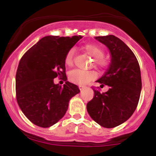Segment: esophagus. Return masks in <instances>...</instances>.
Listing matches in <instances>:
<instances>
[{"mask_svg":"<svg viewBox=\"0 0 156 156\" xmlns=\"http://www.w3.org/2000/svg\"><path fill=\"white\" fill-rule=\"evenodd\" d=\"M84 87H84V86H83V85H78V88H79L80 90H82V89H84Z\"/></svg>","mask_w":156,"mask_h":156,"instance_id":"esophagus-1","label":"esophagus"}]
</instances>
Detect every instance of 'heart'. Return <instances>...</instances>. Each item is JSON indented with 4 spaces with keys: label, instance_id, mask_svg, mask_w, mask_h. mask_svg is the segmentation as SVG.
<instances>
[{
    "label": "heart",
    "instance_id": "obj_1",
    "mask_svg": "<svg viewBox=\"0 0 156 156\" xmlns=\"http://www.w3.org/2000/svg\"><path fill=\"white\" fill-rule=\"evenodd\" d=\"M83 50L92 57H94L95 64L101 69L107 68L109 61L107 58L103 56L104 50L100 45L94 43L86 44L82 47ZM73 57H74V50H69L65 56L66 66H72L73 65ZM97 76V73L94 70H81V69H75L70 71L68 75L69 80L75 84H85L89 81H92Z\"/></svg>",
    "mask_w": 156,
    "mask_h": 156
}]
</instances>
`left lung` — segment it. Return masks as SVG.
Returning a JSON list of instances; mask_svg holds the SVG:
<instances>
[{
  "label": "left lung",
  "instance_id": "1",
  "mask_svg": "<svg viewBox=\"0 0 156 156\" xmlns=\"http://www.w3.org/2000/svg\"><path fill=\"white\" fill-rule=\"evenodd\" d=\"M97 40L109 49L111 63L97 81L107 92L92 87L94 97L87 104L88 114L102 127L112 128L122 125L133 115L140 96L142 81L139 62L128 47L114 35L98 36Z\"/></svg>",
  "mask_w": 156,
  "mask_h": 156
}]
</instances>
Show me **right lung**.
<instances>
[{
	"instance_id": "add662e5",
	"label": "right lung",
	"mask_w": 156,
	"mask_h": 156,
	"mask_svg": "<svg viewBox=\"0 0 156 156\" xmlns=\"http://www.w3.org/2000/svg\"><path fill=\"white\" fill-rule=\"evenodd\" d=\"M46 36L21 58L16 75V96L19 106L34 125L49 127L66 112L70 99L79 88L66 81L63 87L54 84L56 77L66 81L65 56L80 39Z\"/></svg>"
}]
</instances>
